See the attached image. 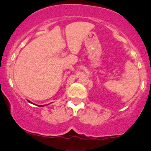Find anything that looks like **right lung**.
I'll list each match as a JSON object with an SVG mask.
<instances>
[{"label": "right lung", "instance_id": "obj_1", "mask_svg": "<svg viewBox=\"0 0 151 151\" xmlns=\"http://www.w3.org/2000/svg\"><path fill=\"white\" fill-rule=\"evenodd\" d=\"M27 101L29 102V103H30V104H34L33 103H32V102H31L30 101H29V100H27ZM48 105V104H47ZM36 106H40V107H42V106H45V105H36Z\"/></svg>", "mask_w": 151, "mask_h": 151}]
</instances>
